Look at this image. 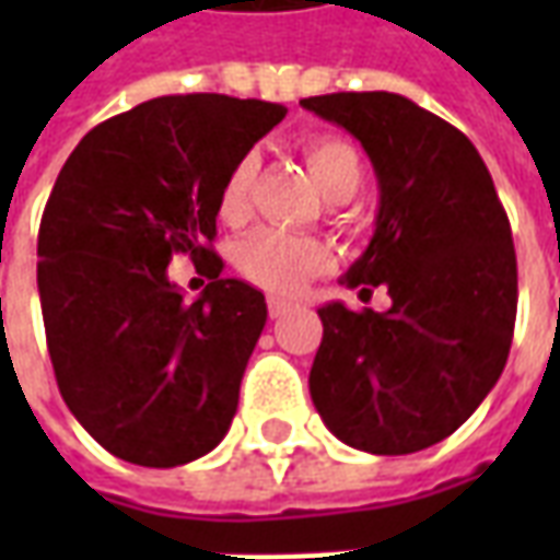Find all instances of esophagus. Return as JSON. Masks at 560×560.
<instances>
[{
	"label": "esophagus",
	"instance_id": "1",
	"mask_svg": "<svg viewBox=\"0 0 560 560\" xmlns=\"http://www.w3.org/2000/svg\"><path fill=\"white\" fill-rule=\"evenodd\" d=\"M267 308H269V317H281L284 312H291L293 303H288V300H279V296H269Z\"/></svg>",
	"mask_w": 560,
	"mask_h": 560
}]
</instances>
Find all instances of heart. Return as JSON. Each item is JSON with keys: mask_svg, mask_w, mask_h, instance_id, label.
Wrapping results in <instances>:
<instances>
[{"mask_svg": "<svg viewBox=\"0 0 560 560\" xmlns=\"http://www.w3.org/2000/svg\"><path fill=\"white\" fill-rule=\"evenodd\" d=\"M308 171L329 200L351 197L363 183L360 152L336 135H312L300 143ZM257 159L240 155L224 173L215 197L219 219L228 228H243L252 219V188H255ZM332 252L312 236H288L279 231H257L236 245V269L245 279L269 293L293 296L308 288V281L332 269Z\"/></svg>", "mask_w": 560, "mask_h": 560, "instance_id": "heart-1", "label": "heart"}]
</instances>
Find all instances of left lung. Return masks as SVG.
<instances>
[{"mask_svg": "<svg viewBox=\"0 0 560 560\" xmlns=\"http://www.w3.org/2000/svg\"><path fill=\"white\" fill-rule=\"evenodd\" d=\"M360 140L377 176L375 236L345 284L389 308H317L308 389L327 429L375 456L444 441L504 372L516 327V248L480 152L396 92L300 102Z\"/></svg>", "mask_w": 560, "mask_h": 560, "instance_id": "8db88e82", "label": "left lung"}]
</instances>
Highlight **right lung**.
<instances>
[{
    "instance_id": "add662e5",
    "label": "right lung",
    "mask_w": 560,
    "mask_h": 560,
    "mask_svg": "<svg viewBox=\"0 0 560 560\" xmlns=\"http://www.w3.org/2000/svg\"><path fill=\"white\" fill-rule=\"evenodd\" d=\"M281 104L164 95L95 126L68 155L38 231V293L56 384L98 444L143 468L207 456L231 429L267 324L264 293L221 279L215 197ZM191 254L195 304L166 279Z\"/></svg>"
}]
</instances>
